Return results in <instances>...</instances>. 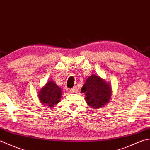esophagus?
Here are the masks:
<instances>
[{
  "mask_svg": "<svg viewBox=\"0 0 150 150\" xmlns=\"http://www.w3.org/2000/svg\"><path fill=\"white\" fill-rule=\"evenodd\" d=\"M78 90V87L74 86V87H72V88H71V89H70V91H71V93H77Z\"/></svg>",
  "mask_w": 150,
  "mask_h": 150,
  "instance_id": "obj_1",
  "label": "esophagus"
}]
</instances>
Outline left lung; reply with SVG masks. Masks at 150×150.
<instances>
[{
  "mask_svg": "<svg viewBox=\"0 0 150 150\" xmlns=\"http://www.w3.org/2000/svg\"><path fill=\"white\" fill-rule=\"evenodd\" d=\"M81 93L85 94L87 104L96 109L105 105L110 100L111 88L110 85L98 76L91 75L81 88Z\"/></svg>",
  "mask_w": 150,
  "mask_h": 150,
  "instance_id": "left-lung-1",
  "label": "left lung"
}]
</instances>
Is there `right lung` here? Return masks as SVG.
Wrapping results in <instances>:
<instances>
[{
    "instance_id": "obj_1",
    "label": "right lung",
    "mask_w": 150,
    "mask_h": 150,
    "mask_svg": "<svg viewBox=\"0 0 150 150\" xmlns=\"http://www.w3.org/2000/svg\"><path fill=\"white\" fill-rule=\"evenodd\" d=\"M62 91V88L58 87L54 81L50 80L41 88L39 93V98L42 104L51 108L60 102Z\"/></svg>"
}]
</instances>
